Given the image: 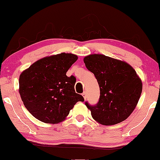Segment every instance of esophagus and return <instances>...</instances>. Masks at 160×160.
Returning <instances> with one entry per match:
<instances>
[{
  "mask_svg": "<svg viewBox=\"0 0 160 160\" xmlns=\"http://www.w3.org/2000/svg\"><path fill=\"white\" fill-rule=\"evenodd\" d=\"M82 96H83L84 99L86 100V98H87V94H86V92L85 91V92L82 93Z\"/></svg>",
  "mask_w": 160,
  "mask_h": 160,
  "instance_id": "1",
  "label": "esophagus"
}]
</instances>
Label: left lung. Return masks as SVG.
I'll list each match as a JSON object with an SVG mask.
<instances>
[{
	"mask_svg": "<svg viewBox=\"0 0 160 160\" xmlns=\"http://www.w3.org/2000/svg\"><path fill=\"white\" fill-rule=\"evenodd\" d=\"M85 66L94 73L100 87L99 101L95 105L85 102L93 119L105 125L124 121L132 114L142 92V82L127 62L103 54L84 58Z\"/></svg>",
	"mask_w": 160,
	"mask_h": 160,
	"instance_id": "left-lung-1",
	"label": "left lung"
}]
</instances>
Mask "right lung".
<instances>
[{
    "mask_svg": "<svg viewBox=\"0 0 160 160\" xmlns=\"http://www.w3.org/2000/svg\"><path fill=\"white\" fill-rule=\"evenodd\" d=\"M77 60L76 55L62 53L41 59L21 73L19 94L34 117L45 123H59L77 102L85 100L75 93V77L66 75Z\"/></svg>",
    "mask_w": 160,
    "mask_h": 160,
    "instance_id": "obj_1",
    "label": "right lung"
}]
</instances>
